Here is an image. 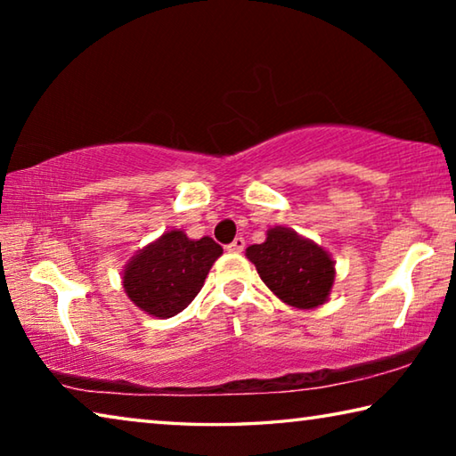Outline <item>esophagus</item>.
Returning <instances> with one entry per match:
<instances>
[{
    "instance_id": "obj_1",
    "label": "esophagus",
    "mask_w": 456,
    "mask_h": 456,
    "mask_svg": "<svg viewBox=\"0 0 456 456\" xmlns=\"http://www.w3.org/2000/svg\"><path fill=\"white\" fill-rule=\"evenodd\" d=\"M225 249L229 251V253H241L243 249H245V239L243 237H235L233 241H231Z\"/></svg>"
}]
</instances>
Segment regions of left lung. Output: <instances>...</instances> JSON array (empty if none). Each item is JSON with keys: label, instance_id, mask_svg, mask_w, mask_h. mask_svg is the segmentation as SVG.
<instances>
[{"label": "left lung", "instance_id": "left-lung-1", "mask_svg": "<svg viewBox=\"0 0 456 456\" xmlns=\"http://www.w3.org/2000/svg\"><path fill=\"white\" fill-rule=\"evenodd\" d=\"M247 259L277 297L299 310L322 305L334 285L328 253L285 227L269 229L264 243L247 247Z\"/></svg>", "mask_w": 456, "mask_h": 456}]
</instances>
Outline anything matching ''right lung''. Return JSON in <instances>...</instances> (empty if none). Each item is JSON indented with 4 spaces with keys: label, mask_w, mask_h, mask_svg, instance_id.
<instances>
[{
    "label": "right lung",
    "mask_w": 456,
    "mask_h": 456,
    "mask_svg": "<svg viewBox=\"0 0 456 456\" xmlns=\"http://www.w3.org/2000/svg\"><path fill=\"white\" fill-rule=\"evenodd\" d=\"M223 247L211 237L189 239L168 231L126 265L122 285L134 305L154 318H173L197 293Z\"/></svg>",
    "instance_id": "obj_1"
}]
</instances>
